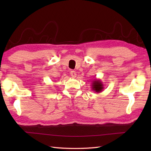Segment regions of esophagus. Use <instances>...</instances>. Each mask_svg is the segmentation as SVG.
<instances>
[{"instance_id":"1","label":"esophagus","mask_w":151,"mask_h":151,"mask_svg":"<svg viewBox=\"0 0 151 151\" xmlns=\"http://www.w3.org/2000/svg\"><path fill=\"white\" fill-rule=\"evenodd\" d=\"M70 75L73 78H75L76 76V73L75 71H74V70H71V71L70 72Z\"/></svg>"}]
</instances>
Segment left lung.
<instances>
[{"label":"left lung","instance_id":"left-lung-1","mask_svg":"<svg viewBox=\"0 0 151 151\" xmlns=\"http://www.w3.org/2000/svg\"><path fill=\"white\" fill-rule=\"evenodd\" d=\"M91 89L95 92L101 93L104 89V85L102 82L101 81V80L99 79H95L92 81L91 83Z\"/></svg>","mask_w":151,"mask_h":151}]
</instances>
